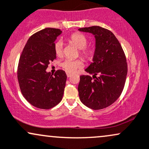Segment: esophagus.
I'll use <instances>...</instances> for the list:
<instances>
[{
    "label": "esophagus",
    "instance_id": "34e87169",
    "mask_svg": "<svg viewBox=\"0 0 149 149\" xmlns=\"http://www.w3.org/2000/svg\"><path fill=\"white\" fill-rule=\"evenodd\" d=\"M66 76H67L68 78H69V77H71V73L66 72Z\"/></svg>",
    "mask_w": 149,
    "mask_h": 149
}]
</instances>
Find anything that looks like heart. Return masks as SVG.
Here are the masks:
<instances>
[{
    "label": "heart",
    "instance_id": "obj_1",
    "mask_svg": "<svg viewBox=\"0 0 149 149\" xmlns=\"http://www.w3.org/2000/svg\"><path fill=\"white\" fill-rule=\"evenodd\" d=\"M70 42L76 45L80 49V54L83 58L86 59H90L94 54L93 49L86 47L88 45V40L84 34L80 33H74L69 37ZM54 51L57 57H61L63 54V42L59 40L55 42L54 45ZM60 66L68 73H74L77 70L82 69L84 66V61L82 59H66L61 61Z\"/></svg>",
    "mask_w": 149,
    "mask_h": 149
}]
</instances>
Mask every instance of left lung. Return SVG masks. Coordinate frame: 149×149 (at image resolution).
<instances>
[{
	"mask_svg": "<svg viewBox=\"0 0 149 149\" xmlns=\"http://www.w3.org/2000/svg\"><path fill=\"white\" fill-rule=\"evenodd\" d=\"M78 30L94 34L96 39L93 62L85 69L93 76H80V100L94 110L105 109L113 104L123 90L127 73L125 54L111 31L99 26Z\"/></svg>",
	"mask_w": 149,
	"mask_h": 149,
	"instance_id": "left-lung-1",
	"label": "left lung"
}]
</instances>
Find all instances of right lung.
<instances>
[{
    "label": "right lung",
    "mask_w": 149,
    "mask_h": 149,
    "mask_svg": "<svg viewBox=\"0 0 149 149\" xmlns=\"http://www.w3.org/2000/svg\"><path fill=\"white\" fill-rule=\"evenodd\" d=\"M61 33L59 29L46 28L29 38L19 60L17 78L24 97L33 107L49 109L62 99L66 81L64 71L53 76L46 72L49 62L56 59L54 45Z\"/></svg>",
    "instance_id": "1"
}]
</instances>
